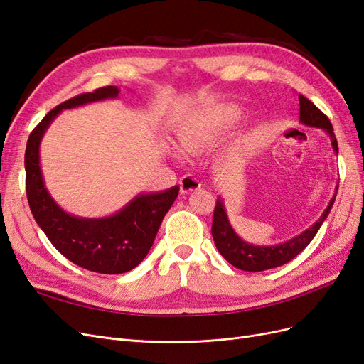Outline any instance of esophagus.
<instances>
[{
	"label": "esophagus",
	"mask_w": 364,
	"mask_h": 364,
	"mask_svg": "<svg viewBox=\"0 0 364 364\" xmlns=\"http://www.w3.org/2000/svg\"><path fill=\"white\" fill-rule=\"evenodd\" d=\"M179 185H181V193H183V194L199 190L202 186V183L197 181L196 178H193V176H183L181 182H179Z\"/></svg>",
	"instance_id": "esophagus-1"
}]
</instances>
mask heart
Segmentation results:
<instances>
[{
    "mask_svg": "<svg viewBox=\"0 0 364 364\" xmlns=\"http://www.w3.org/2000/svg\"><path fill=\"white\" fill-rule=\"evenodd\" d=\"M238 119L240 111L235 107H208L183 118L176 135L185 147H197L226 134Z\"/></svg>",
    "mask_w": 364,
    "mask_h": 364,
    "instance_id": "obj_1",
    "label": "heart"
}]
</instances>
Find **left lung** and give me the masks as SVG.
I'll list each match as a JSON object with an SVG mask.
<instances>
[{
    "label": "left lung",
    "mask_w": 364,
    "mask_h": 364,
    "mask_svg": "<svg viewBox=\"0 0 364 364\" xmlns=\"http://www.w3.org/2000/svg\"><path fill=\"white\" fill-rule=\"evenodd\" d=\"M299 106H301V115H299L301 123L305 126L318 127L328 132L329 138H331V144L336 155H338V144H337L334 129L329 118L313 102L308 100V98L304 95H299ZM334 200H336V196L326 206L321 218H318L313 226L304 230L302 234L293 237L291 240L285 241V243L273 245V246H255V245L246 243L245 240H241L235 234V230L232 229V226H230L228 220L223 200L218 197L214 208V218H213V229H211L215 247L229 264H232L234 267L240 270L262 272V270L284 266V264H287L289 261L296 258L308 245H310V241L314 238L317 230L321 229L322 223L326 220L329 211H331Z\"/></svg>",
    "instance_id": "1"
}]
</instances>
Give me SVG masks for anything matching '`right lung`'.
<instances>
[{
    "mask_svg": "<svg viewBox=\"0 0 364 364\" xmlns=\"http://www.w3.org/2000/svg\"><path fill=\"white\" fill-rule=\"evenodd\" d=\"M117 86H103L94 92L75 95L50 111L33 129L26 149V191L39 228L65 258L86 270L117 274L135 269L146 258L168 213L179 186L161 193L139 194L121 211L105 218L74 217L53 200L43 185L39 165V146L46 130L62 109L115 98Z\"/></svg>",
    "mask_w": 364,
    "mask_h": 364,
    "instance_id": "1",
    "label": "right lung"
}]
</instances>
